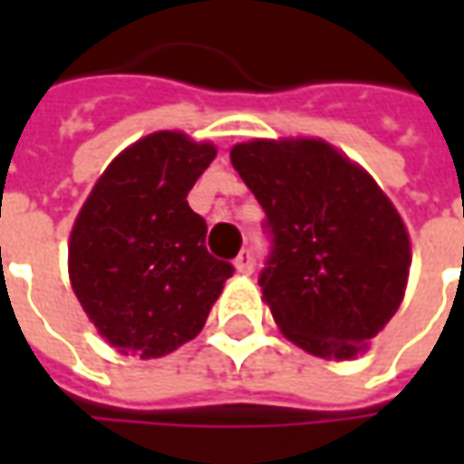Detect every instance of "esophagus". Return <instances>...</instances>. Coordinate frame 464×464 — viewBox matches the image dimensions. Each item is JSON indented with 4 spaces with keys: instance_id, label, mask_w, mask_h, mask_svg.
Returning a JSON list of instances; mask_svg holds the SVG:
<instances>
[{
    "instance_id": "obj_1",
    "label": "esophagus",
    "mask_w": 464,
    "mask_h": 464,
    "mask_svg": "<svg viewBox=\"0 0 464 464\" xmlns=\"http://www.w3.org/2000/svg\"><path fill=\"white\" fill-rule=\"evenodd\" d=\"M233 266H236V271L238 273H251L253 271V256L248 248H243L241 253H238V258L233 261Z\"/></svg>"
}]
</instances>
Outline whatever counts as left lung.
<instances>
[{"mask_svg":"<svg viewBox=\"0 0 464 464\" xmlns=\"http://www.w3.org/2000/svg\"><path fill=\"white\" fill-rule=\"evenodd\" d=\"M231 161L266 213L271 251L258 285L278 328L318 358H355L405 295L398 211L325 141L238 143Z\"/></svg>","mask_w":464,"mask_h":464,"instance_id":"obj_1","label":"left lung"}]
</instances>
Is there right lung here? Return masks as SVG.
<instances>
[{"label":"right lung","instance_id":"right-lung-1","mask_svg":"<svg viewBox=\"0 0 464 464\" xmlns=\"http://www.w3.org/2000/svg\"><path fill=\"white\" fill-rule=\"evenodd\" d=\"M216 149L159 131L119 153L69 238V276L96 331L123 355L161 358L201 333L233 276L186 201Z\"/></svg>","mask_w":464,"mask_h":464}]
</instances>
